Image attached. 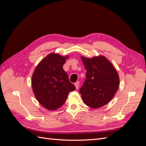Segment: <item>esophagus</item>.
I'll return each instance as SVG.
<instances>
[{
    "mask_svg": "<svg viewBox=\"0 0 146 146\" xmlns=\"http://www.w3.org/2000/svg\"><path fill=\"white\" fill-rule=\"evenodd\" d=\"M74 86H75L76 89H78L79 86V82H78V81L76 82L75 84H74Z\"/></svg>",
    "mask_w": 146,
    "mask_h": 146,
    "instance_id": "34e87169",
    "label": "esophagus"
}]
</instances>
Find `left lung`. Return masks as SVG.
I'll list each match as a JSON object with an SVG mask.
<instances>
[{
	"label": "left lung",
	"mask_w": 146,
	"mask_h": 146,
	"mask_svg": "<svg viewBox=\"0 0 146 146\" xmlns=\"http://www.w3.org/2000/svg\"><path fill=\"white\" fill-rule=\"evenodd\" d=\"M86 79L79 90L84 102L91 108L105 106L114 98L119 87V77L112 64L103 56H81Z\"/></svg>",
	"instance_id": "1"
}]
</instances>
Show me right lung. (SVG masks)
I'll return each instance as SVG.
<instances>
[{
    "label": "right lung",
    "instance_id": "right-lung-1",
    "mask_svg": "<svg viewBox=\"0 0 146 146\" xmlns=\"http://www.w3.org/2000/svg\"><path fill=\"white\" fill-rule=\"evenodd\" d=\"M69 56L51 53L38 64L32 76V87L38 102L49 111L60 108L76 87L63 69Z\"/></svg>",
    "mask_w": 146,
    "mask_h": 146
}]
</instances>
